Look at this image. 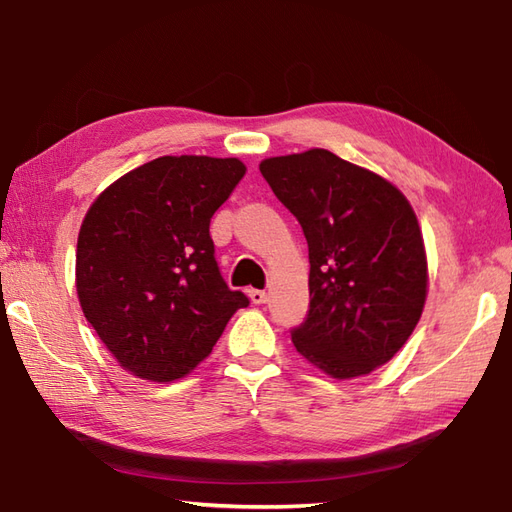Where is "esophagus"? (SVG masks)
Wrapping results in <instances>:
<instances>
[{"mask_svg":"<svg viewBox=\"0 0 512 512\" xmlns=\"http://www.w3.org/2000/svg\"><path fill=\"white\" fill-rule=\"evenodd\" d=\"M248 297H250V301L257 303V306H259V303H266L268 301V292L253 288V290H248Z\"/></svg>","mask_w":512,"mask_h":512,"instance_id":"1","label":"esophagus"}]
</instances>
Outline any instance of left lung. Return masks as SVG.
I'll return each mask as SVG.
<instances>
[{
    "instance_id": "1",
    "label": "left lung",
    "mask_w": 512,
    "mask_h": 512,
    "mask_svg": "<svg viewBox=\"0 0 512 512\" xmlns=\"http://www.w3.org/2000/svg\"><path fill=\"white\" fill-rule=\"evenodd\" d=\"M259 171L308 242L312 299L292 343L334 378L369 374L405 345L427 299L416 213L394 184L328 149Z\"/></svg>"
}]
</instances>
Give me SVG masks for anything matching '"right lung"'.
I'll return each instance as SVG.
<instances>
[{
    "label": "right lung",
    "instance_id": "right-lung-1",
    "mask_svg": "<svg viewBox=\"0 0 512 512\" xmlns=\"http://www.w3.org/2000/svg\"><path fill=\"white\" fill-rule=\"evenodd\" d=\"M244 173L237 158L162 156L118 178L85 215L76 244L81 308L138 378L189 374L250 303L228 288L209 233Z\"/></svg>",
    "mask_w": 512,
    "mask_h": 512
}]
</instances>
